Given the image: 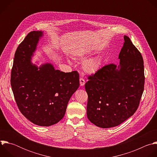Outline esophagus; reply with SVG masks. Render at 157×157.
Instances as JSON below:
<instances>
[{
  "label": "esophagus",
  "mask_w": 157,
  "mask_h": 157,
  "mask_svg": "<svg viewBox=\"0 0 157 157\" xmlns=\"http://www.w3.org/2000/svg\"><path fill=\"white\" fill-rule=\"evenodd\" d=\"M79 82H80V85L81 86H83L85 84V80L82 78H80L79 79Z\"/></svg>",
  "instance_id": "34e87169"
}]
</instances>
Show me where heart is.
Masks as SVG:
<instances>
[{"label":"heart","instance_id":"obj_1","mask_svg":"<svg viewBox=\"0 0 157 157\" xmlns=\"http://www.w3.org/2000/svg\"><path fill=\"white\" fill-rule=\"evenodd\" d=\"M101 64V58L99 56L94 57L84 62L83 64V69L86 72L89 74H94L100 69Z\"/></svg>","mask_w":157,"mask_h":157}]
</instances>
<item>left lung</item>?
Segmentation results:
<instances>
[{"instance_id": "left-lung-1", "label": "left lung", "mask_w": 157, "mask_h": 157, "mask_svg": "<svg viewBox=\"0 0 157 157\" xmlns=\"http://www.w3.org/2000/svg\"><path fill=\"white\" fill-rule=\"evenodd\" d=\"M120 64L105 65L88 76L87 116L101 128L117 126L136 113L144 92L145 75L140 52L124 35Z\"/></svg>"}]
</instances>
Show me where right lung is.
<instances>
[{
    "instance_id": "1",
    "label": "right lung",
    "mask_w": 157,
    "mask_h": 157,
    "mask_svg": "<svg viewBox=\"0 0 157 157\" xmlns=\"http://www.w3.org/2000/svg\"><path fill=\"white\" fill-rule=\"evenodd\" d=\"M41 31L30 32L17 48L10 84L17 105L28 120L50 126L64 117L71 96L79 86L76 71L64 73L50 63L39 68L31 63Z\"/></svg>"
}]
</instances>
